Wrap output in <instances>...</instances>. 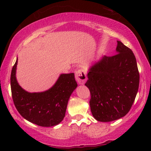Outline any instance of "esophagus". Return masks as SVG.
<instances>
[{
    "instance_id": "obj_1",
    "label": "esophagus",
    "mask_w": 151,
    "mask_h": 151,
    "mask_svg": "<svg viewBox=\"0 0 151 151\" xmlns=\"http://www.w3.org/2000/svg\"><path fill=\"white\" fill-rule=\"evenodd\" d=\"M76 79L78 84H84V82H85L86 80V73L84 72V70L79 69L76 71Z\"/></svg>"
}]
</instances>
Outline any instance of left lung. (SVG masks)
Wrapping results in <instances>:
<instances>
[{"instance_id": "1", "label": "left lung", "mask_w": 151, "mask_h": 151, "mask_svg": "<svg viewBox=\"0 0 151 151\" xmlns=\"http://www.w3.org/2000/svg\"><path fill=\"white\" fill-rule=\"evenodd\" d=\"M113 56H104L93 65L85 83L90 91L91 111L100 122H111L125 116L135 101L139 73L135 55L117 41Z\"/></svg>"}]
</instances>
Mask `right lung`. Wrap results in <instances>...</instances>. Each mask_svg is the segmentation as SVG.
<instances>
[{"mask_svg": "<svg viewBox=\"0 0 151 151\" xmlns=\"http://www.w3.org/2000/svg\"><path fill=\"white\" fill-rule=\"evenodd\" d=\"M18 58L11 73V90L14 104L18 113L30 122L49 127L60 123L72 92L78 84L74 73L62 74L50 89L41 93H29L20 87L16 78Z\"/></svg>", "mask_w": 151, "mask_h": 151, "instance_id": "right-lung-1", "label": "right lung"}]
</instances>
